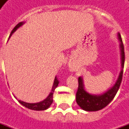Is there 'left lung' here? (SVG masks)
I'll return each instance as SVG.
<instances>
[{
	"label": "left lung",
	"instance_id": "left-lung-1",
	"mask_svg": "<svg viewBox=\"0 0 129 129\" xmlns=\"http://www.w3.org/2000/svg\"><path fill=\"white\" fill-rule=\"evenodd\" d=\"M118 39L119 41V48H120L121 55V71L119 74L118 79L112 87L108 89L105 93L99 95L91 94L87 92L85 89L83 84V79L81 76L79 77V88L76 95V100L82 110L88 112H95L103 109L108 104L113 100L116 95L117 91L119 88L120 84L123 76V69H124L125 54L122 39L119 33L117 34Z\"/></svg>",
	"mask_w": 129,
	"mask_h": 129
}]
</instances>
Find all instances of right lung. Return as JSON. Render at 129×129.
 <instances>
[{"label":"right lung","instance_id":"1","mask_svg":"<svg viewBox=\"0 0 129 129\" xmlns=\"http://www.w3.org/2000/svg\"><path fill=\"white\" fill-rule=\"evenodd\" d=\"M24 23H25L24 22H19L18 24H17V25L15 26V28L12 29V31H11V34H10V35L9 36V38L12 36V34L15 32L17 29H18V28H19L21 26L23 25ZM58 84H59V81H58L57 77L55 76V80H54V83H53V87H52L51 92L50 93V94L48 95V96L47 97L46 99H44V100H42V101H41V102L36 103H26V102H24V101H22V100H18V102L21 104V105H22L23 106H24V107H26V108H28V109L32 110H46L47 109H48L50 107V106L51 105V104L53 103V93H54V91H55V89L57 87V86H58ZM15 98L17 99V98H16L15 96Z\"/></svg>","mask_w":129,"mask_h":129}]
</instances>
